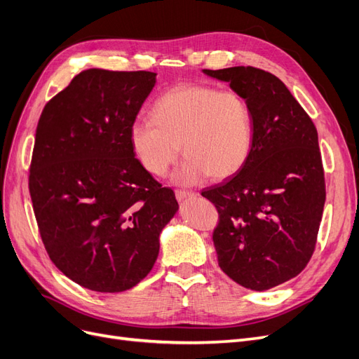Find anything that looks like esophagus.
Wrapping results in <instances>:
<instances>
[{"label": "esophagus", "mask_w": 359, "mask_h": 359, "mask_svg": "<svg viewBox=\"0 0 359 359\" xmlns=\"http://www.w3.org/2000/svg\"><path fill=\"white\" fill-rule=\"evenodd\" d=\"M192 196H196L195 192H189V191H176V198L179 201H183V200H188V198H192Z\"/></svg>", "instance_id": "1"}]
</instances>
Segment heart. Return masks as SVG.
Listing matches in <instances>:
<instances>
[{"instance_id":"heart-1","label":"heart","mask_w":359,"mask_h":359,"mask_svg":"<svg viewBox=\"0 0 359 359\" xmlns=\"http://www.w3.org/2000/svg\"><path fill=\"white\" fill-rule=\"evenodd\" d=\"M151 121L130 127L131 148L140 165L163 177L187 154L172 180L184 187L207 176L226 179L240 171L253 151L255 118L248 102L233 90L176 86L149 109Z\"/></svg>"}]
</instances>
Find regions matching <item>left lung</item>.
I'll return each instance as SVG.
<instances>
[{
  "label": "left lung",
  "instance_id": "8db88e82",
  "mask_svg": "<svg viewBox=\"0 0 359 359\" xmlns=\"http://www.w3.org/2000/svg\"><path fill=\"white\" fill-rule=\"evenodd\" d=\"M203 72L229 83L255 118L245 165L201 192L219 211V266L245 288L269 290L299 275L313 255L325 203L318 133L275 75L253 66Z\"/></svg>",
  "mask_w": 359,
  "mask_h": 359
}]
</instances>
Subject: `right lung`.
<instances>
[{
    "instance_id": "add662e5",
    "label": "right lung",
    "mask_w": 359,
    "mask_h": 359,
    "mask_svg": "<svg viewBox=\"0 0 359 359\" xmlns=\"http://www.w3.org/2000/svg\"><path fill=\"white\" fill-rule=\"evenodd\" d=\"M155 83L148 71H83L36 126L29 192L39 235L62 273L99 293L126 291L151 272L179 210L130 142Z\"/></svg>"
}]
</instances>
